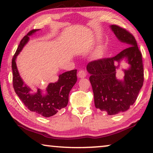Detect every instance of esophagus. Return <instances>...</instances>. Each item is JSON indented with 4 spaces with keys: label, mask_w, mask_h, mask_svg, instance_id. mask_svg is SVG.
Instances as JSON below:
<instances>
[{
    "label": "esophagus",
    "mask_w": 153,
    "mask_h": 153,
    "mask_svg": "<svg viewBox=\"0 0 153 153\" xmlns=\"http://www.w3.org/2000/svg\"><path fill=\"white\" fill-rule=\"evenodd\" d=\"M77 76L80 78H84V77H86V72L85 70H79L78 74H77Z\"/></svg>",
    "instance_id": "1"
}]
</instances>
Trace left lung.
Instances as JSON below:
<instances>
[{
    "label": "left lung",
    "instance_id": "obj_1",
    "mask_svg": "<svg viewBox=\"0 0 153 153\" xmlns=\"http://www.w3.org/2000/svg\"><path fill=\"white\" fill-rule=\"evenodd\" d=\"M117 37L130 46L112 57L90 62L87 69L91 82L96 108L114 115L128 110L136 101L144 81L142 55L137 41L132 33L117 25H111ZM128 58L131 65L125 71L123 81L115 78L114 62L123 58Z\"/></svg>",
    "mask_w": 153,
    "mask_h": 153
}]
</instances>
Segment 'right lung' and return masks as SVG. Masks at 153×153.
Listing matches in <instances>:
<instances>
[{
	"label": "right lung",
	"instance_id": "right-lung-1",
	"mask_svg": "<svg viewBox=\"0 0 153 153\" xmlns=\"http://www.w3.org/2000/svg\"><path fill=\"white\" fill-rule=\"evenodd\" d=\"M36 30H32L24 36L13 56L12 61L13 87L17 96L30 111L44 117H50L67 105L69 92L77 81V70L64 72L59 75L57 82L48 85L46 89V95H43L42 90L39 89L36 93L32 94L30 89L23 85V82L17 70L15 60L28 41L29 36Z\"/></svg>",
	"mask_w": 153,
	"mask_h": 153
}]
</instances>
